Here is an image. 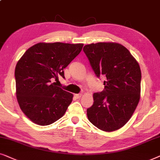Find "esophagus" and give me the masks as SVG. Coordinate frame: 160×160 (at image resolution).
I'll use <instances>...</instances> for the list:
<instances>
[{
    "label": "esophagus",
    "instance_id": "34e87169",
    "mask_svg": "<svg viewBox=\"0 0 160 160\" xmlns=\"http://www.w3.org/2000/svg\"><path fill=\"white\" fill-rule=\"evenodd\" d=\"M82 93H78V94H75V97L77 98V99H80V98L82 97Z\"/></svg>",
    "mask_w": 160,
    "mask_h": 160
}]
</instances>
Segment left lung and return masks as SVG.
Listing matches in <instances>:
<instances>
[{"label": "left lung", "mask_w": 160, "mask_h": 160, "mask_svg": "<svg viewBox=\"0 0 160 160\" xmlns=\"http://www.w3.org/2000/svg\"><path fill=\"white\" fill-rule=\"evenodd\" d=\"M83 51L97 78H107L105 89L93 94L88 120L102 131L117 130L130 119L139 102L140 66L125 47L115 42L87 44Z\"/></svg>", "instance_id": "8db88e82"}]
</instances>
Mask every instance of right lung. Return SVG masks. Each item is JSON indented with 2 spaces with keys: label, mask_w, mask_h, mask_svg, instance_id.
Instances as JSON below:
<instances>
[{
  "label": "right lung",
  "mask_w": 160,
  "mask_h": 160,
  "mask_svg": "<svg viewBox=\"0 0 160 160\" xmlns=\"http://www.w3.org/2000/svg\"><path fill=\"white\" fill-rule=\"evenodd\" d=\"M83 44L61 42L34 44L18 61L14 76L18 102L25 116L41 126L61 118L73 94L56 86L53 80L65 78L63 69L81 52Z\"/></svg>",
  "instance_id": "obj_1"
}]
</instances>
